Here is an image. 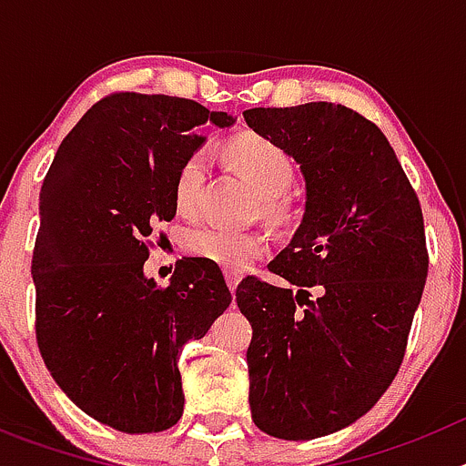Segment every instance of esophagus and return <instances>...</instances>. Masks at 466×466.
Listing matches in <instances>:
<instances>
[{
	"label": "esophagus",
	"mask_w": 466,
	"mask_h": 466,
	"mask_svg": "<svg viewBox=\"0 0 466 466\" xmlns=\"http://www.w3.org/2000/svg\"><path fill=\"white\" fill-rule=\"evenodd\" d=\"M226 282H228V289L230 291H236L238 289V282H240V275L226 273Z\"/></svg>",
	"instance_id": "obj_1"
}]
</instances>
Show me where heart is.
Returning a JSON list of instances; mask_svg holds the SVG:
<instances>
[{
  "label": "heart",
  "instance_id": "b5f03b06",
  "mask_svg": "<svg viewBox=\"0 0 466 466\" xmlns=\"http://www.w3.org/2000/svg\"><path fill=\"white\" fill-rule=\"evenodd\" d=\"M230 163L240 170L254 193L258 196L261 209L275 221L289 217V203L284 193L294 182V160L289 154L261 135H240L230 139L228 149ZM209 158L205 151H196L182 163L175 179V205L182 214H193L200 203L205 179H208ZM187 252L198 258L212 261L228 273H242L268 249V242L257 230H230L224 226L205 224L191 228L184 238Z\"/></svg>",
  "mask_w": 466,
  "mask_h": 466
}]
</instances>
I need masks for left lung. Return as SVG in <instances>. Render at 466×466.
Here are the masks:
<instances>
[{"label": "left lung", "instance_id": "1", "mask_svg": "<svg viewBox=\"0 0 466 466\" xmlns=\"http://www.w3.org/2000/svg\"><path fill=\"white\" fill-rule=\"evenodd\" d=\"M306 179V212L268 263L294 289L257 278L236 300L254 425L310 441L352 425L397 376L427 279L418 196L376 123L331 102L245 111Z\"/></svg>", "mask_w": 466, "mask_h": 466}]
</instances>
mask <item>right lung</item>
I'll return each mask as SVG.
<instances>
[{"mask_svg": "<svg viewBox=\"0 0 466 466\" xmlns=\"http://www.w3.org/2000/svg\"><path fill=\"white\" fill-rule=\"evenodd\" d=\"M236 118L170 95L114 93L63 139L39 193L32 254L36 343L53 380L126 434L177 425L179 352L230 306L219 266L184 257L167 287L144 275L151 230L175 219V179Z\"/></svg>", "mask_w": 466, "mask_h": 466, "instance_id": "right-lung-1", "label": "right lung"}]
</instances>
